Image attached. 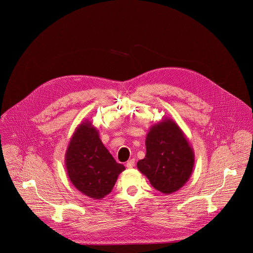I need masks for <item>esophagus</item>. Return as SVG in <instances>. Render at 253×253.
I'll return each instance as SVG.
<instances>
[{"instance_id": "34e87169", "label": "esophagus", "mask_w": 253, "mask_h": 253, "mask_svg": "<svg viewBox=\"0 0 253 253\" xmlns=\"http://www.w3.org/2000/svg\"><path fill=\"white\" fill-rule=\"evenodd\" d=\"M134 165H135V159H130V160L126 163V167H127V168H132V167H134Z\"/></svg>"}]
</instances>
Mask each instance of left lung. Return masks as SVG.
<instances>
[{"label": "left lung", "mask_w": 253, "mask_h": 253, "mask_svg": "<svg viewBox=\"0 0 253 253\" xmlns=\"http://www.w3.org/2000/svg\"><path fill=\"white\" fill-rule=\"evenodd\" d=\"M145 145V158L137 163L139 171L164 194L179 190L194 166V152L182 130L171 118H164L150 128Z\"/></svg>", "instance_id": "1"}]
</instances>
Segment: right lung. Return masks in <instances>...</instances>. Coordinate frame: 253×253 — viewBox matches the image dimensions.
<instances>
[{
  "mask_svg": "<svg viewBox=\"0 0 253 253\" xmlns=\"http://www.w3.org/2000/svg\"><path fill=\"white\" fill-rule=\"evenodd\" d=\"M65 164L70 181L83 194L101 199L109 194L125 170L103 145L98 130L88 120L75 130L68 145Z\"/></svg>",
  "mask_w": 253,
  "mask_h": 253,
  "instance_id": "obj_1",
  "label": "right lung"
}]
</instances>
